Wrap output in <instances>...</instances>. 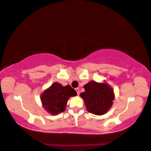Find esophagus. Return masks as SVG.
Masks as SVG:
<instances>
[{
    "mask_svg": "<svg viewBox=\"0 0 151 151\" xmlns=\"http://www.w3.org/2000/svg\"><path fill=\"white\" fill-rule=\"evenodd\" d=\"M76 92H77L78 95H79V94H80V89H79V88H76Z\"/></svg>",
    "mask_w": 151,
    "mask_h": 151,
    "instance_id": "34e87169",
    "label": "esophagus"
}]
</instances>
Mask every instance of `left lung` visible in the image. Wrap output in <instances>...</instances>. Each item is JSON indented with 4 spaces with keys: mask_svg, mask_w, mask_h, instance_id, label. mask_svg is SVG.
Listing matches in <instances>:
<instances>
[{
    "mask_svg": "<svg viewBox=\"0 0 151 151\" xmlns=\"http://www.w3.org/2000/svg\"><path fill=\"white\" fill-rule=\"evenodd\" d=\"M85 91L80 93L86 110L92 114L102 115L113 104L115 94L113 88L106 82L90 81L84 86Z\"/></svg>",
    "mask_w": 151,
    "mask_h": 151,
    "instance_id": "obj_1",
    "label": "left lung"
}]
</instances>
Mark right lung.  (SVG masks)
<instances>
[{"mask_svg": "<svg viewBox=\"0 0 151 151\" xmlns=\"http://www.w3.org/2000/svg\"><path fill=\"white\" fill-rule=\"evenodd\" d=\"M77 96V92L71 86H63L54 82L45 89L40 96L42 105L51 115H56L65 111L67 101L71 97Z\"/></svg>", "mask_w": 151, "mask_h": 151, "instance_id": "obj_1", "label": "right lung"}]
</instances>
